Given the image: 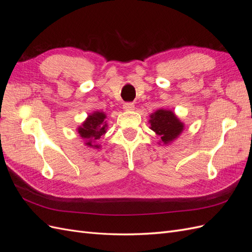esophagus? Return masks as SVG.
Masks as SVG:
<instances>
[{"instance_id": "1", "label": "esophagus", "mask_w": 252, "mask_h": 252, "mask_svg": "<svg viewBox=\"0 0 252 252\" xmlns=\"http://www.w3.org/2000/svg\"><path fill=\"white\" fill-rule=\"evenodd\" d=\"M123 108L127 111H132L134 109V104L133 103H124L123 105Z\"/></svg>"}]
</instances>
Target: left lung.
Wrapping results in <instances>:
<instances>
[{
	"mask_svg": "<svg viewBox=\"0 0 252 252\" xmlns=\"http://www.w3.org/2000/svg\"><path fill=\"white\" fill-rule=\"evenodd\" d=\"M149 123L151 130L161 136L164 144H168L177 139L184 129V124L173 111L166 109H158L152 113Z\"/></svg>",
	"mask_w": 252,
	"mask_h": 252,
	"instance_id": "1",
	"label": "left lung"
}]
</instances>
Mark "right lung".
Listing matches in <instances>:
<instances>
[{
    "mask_svg": "<svg viewBox=\"0 0 252 252\" xmlns=\"http://www.w3.org/2000/svg\"><path fill=\"white\" fill-rule=\"evenodd\" d=\"M106 114L101 111H95L91 113L86 119V121L78 128V132L82 139L86 140V145L89 147L100 148V145H95L93 142L101 138L106 133L107 124L104 121Z\"/></svg>",
    "mask_w": 252,
    "mask_h": 252,
    "instance_id": "1",
    "label": "right lung"
}]
</instances>
